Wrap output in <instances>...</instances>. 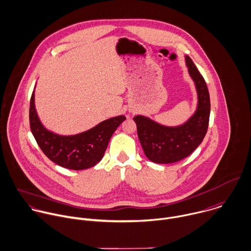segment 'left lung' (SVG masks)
<instances>
[{"instance_id": "obj_1", "label": "left lung", "mask_w": 251, "mask_h": 251, "mask_svg": "<svg viewBox=\"0 0 251 251\" xmlns=\"http://www.w3.org/2000/svg\"><path fill=\"white\" fill-rule=\"evenodd\" d=\"M185 59L198 93V107L194 115L178 126H166L141 115L133 118L143 151L146 157L156 164H172L185 159L202 142L207 131L210 114L209 92L193 60L188 55Z\"/></svg>"}]
</instances>
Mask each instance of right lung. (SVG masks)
Segmentation results:
<instances>
[{"mask_svg": "<svg viewBox=\"0 0 251 251\" xmlns=\"http://www.w3.org/2000/svg\"><path fill=\"white\" fill-rule=\"evenodd\" d=\"M34 98L33 91L29 111L31 131L39 147L50 161L69 169L82 170L99 163L113 133L126 120L122 115L103 121L79 134L59 135L48 130L42 125L35 109Z\"/></svg>", "mask_w": 251, "mask_h": 251, "instance_id": "right-lung-1", "label": "right lung"}]
</instances>
